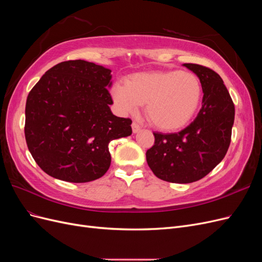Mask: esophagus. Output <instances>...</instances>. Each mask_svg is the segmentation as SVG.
Returning a JSON list of instances; mask_svg holds the SVG:
<instances>
[{"mask_svg":"<svg viewBox=\"0 0 262 262\" xmlns=\"http://www.w3.org/2000/svg\"><path fill=\"white\" fill-rule=\"evenodd\" d=\"M132 131H133V133H138L139 131H140V129H141V126L136 122V121H134V122H132Z\"/></svg>","mask_w":262,"mask_h":262,"instance_id":"34e87169","label":"esophagus"}]
</instances>
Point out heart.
I'll return each mask as SVG.
<instances>
[{
  "label": "heart",
  "instance_id": "obj_1",
  "mask_svg": "<svg viewBox=\"0 0 262 262\" xmlns=\"http://www.w3.org/2000/svg\"><path fill=\"white\" fill-rule=\"evenodd\" d=\"M202 85L195 74L179 70L137 73L117 83L112 96L120 113L134 114L145 105V115L157 129L170 131L186 125L199 107Z\"/></svg>",
  "mask_w": 262,
  "mask_h": 262
}]
</instances>
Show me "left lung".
Here are the masks:
<instances>
[{
    "mask_svg": "<svg viewBox=\"0 0 262 262\" xmlns=\"http://www.w3.org/2000/svg\"><path fill=\"white\" fill-rule=\"evenodd\" d=\"M200 78L202 108L194 120L177 133L153 132L154 145L146 162L162 180L189 184L207 176L223 160L231 144L235 106L221 76L210 68L185 63Z\"/></svg>",
    "mask_w": 262,
    "mask_h": 262,
    "instance_id": "left-lung-1",
    "label": "left lung"
}]
</instances>
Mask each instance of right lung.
<instances>
[{
    "label": "right lung",
    "mask_w": 262,
    "mask_h": 262,
    "mask_svg": "<svg viewBox=\"0 0 262 262\" xmlns=\"http://www.w3.org/2000/svg\"><path fill=\"white\" fill-rule=\"evenodd\" d=\"M112 71L84 60L54 66L27 96L25 138L31 156L49 176L89 182L104 176L110 141L129 137L130 118L113 115Z\"/></svg>",
    "instance_id": "add662e5"
}]
</instances>
